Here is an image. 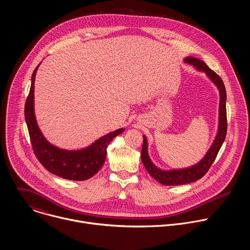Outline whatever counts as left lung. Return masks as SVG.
<instances>
[{
	"label": "left lung",
	"instance_id": "8db88e82",
	"mask_svg": "<svg viewBox=\"0 0 250 250\" xmlns=\"http://www.w3.org/2000/svg\"><path fill=\"white\" fill-rule=\"evenodd\" d=\"M185 62L193 65L197 69L204 71L207 73L208 77L215 83L220 91V118H219V130L216 136L215 141L211 145L210 148L205 155V157L196 165L185 168V169H176L171 171H163L157 168L150 160L147 153V140L146 137L144 136V145L141 148V160L144 163L147 172L154 178V179L163 184V185H183L187 183H191L197 181L208 172L210 168L212 162L215 161L223 144L226 138L227 129H228V122H227V108H226V101H227V92L226 87L222 78L213 72L211 69L208 67V65L198 58L187 57L185 58Z\"/></svg>",
	"mask_w": 250,
	"mask_h": 250
}]
</instances>
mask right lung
<instances>
[{"label":"right lung","instance_id":"add662e5","mask_svg":"<svg viewBox=\"0 0 250 250\" xmlns=\"http://www.w3.org/2000/svg\"><path fill=\"white\" fill-rule=\"evenodd\" d=\"M38 68L39 66L32 73L31 86L24 105V117L33 152L42 166L52 174L68 180H87L102 168L106 156V147L114 137L125 129L120 128L105 134L81 150L69 151L50 145L40 130L33 112L34 80Z\"/></svg>","mask_w":250,"mask_h":250}]
</instances>
